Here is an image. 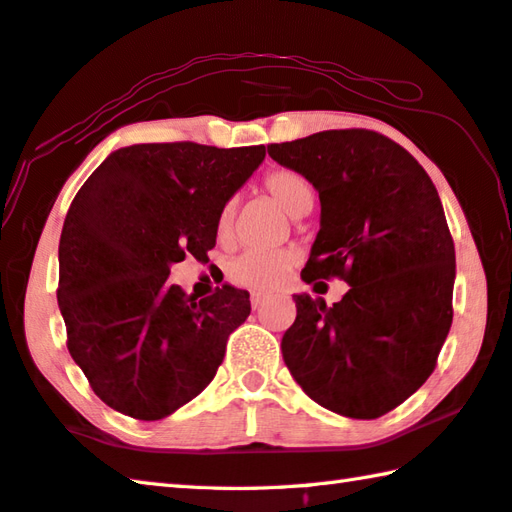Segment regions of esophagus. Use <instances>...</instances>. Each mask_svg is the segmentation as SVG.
Here are the masks:
<instances>
[{
  "label": "esophagus",
  "mask_w": 512,
  "mask_h": 512,
  "mask_svg": "<svg viewBox=\"0 0 512 512\" xmlns=\"http://www.w3.org/2000/svg\"><path fill=\"white\" fill-rule=\"evenodd\" d=\"M264 302H268V297H266V295H259V293H253V295H250V304H253V308L264 306Z\"/></svg>",
  "instance_id": "obj_1"
}]
</instances>
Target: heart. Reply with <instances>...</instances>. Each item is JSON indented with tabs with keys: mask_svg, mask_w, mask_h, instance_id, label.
I'll list each match as a JSON object with an SVG mask.
<instances>
[{
	"mask_svg": "<svg viewBox=\"0 0 512 512\" xmlns=\"http://www.w3.org/2000/svg\"><path fill=\"white\" fill-rule=\"evenodd\" d=\"M266 193L282 206L286 213L297 219L310 213L315 204V188L310 179L293 168L270 170L264 177ZM235 222V199H228L217 215V237L228 239ZM295 264L290 250H246L228 264V279L248 290H275L282 286L288 270Z\"/></svg>",
	"mask_w": 512,
	"mask_h": 512,
	"instance_id": "1",
	"label": "heart"
}]
</instances>
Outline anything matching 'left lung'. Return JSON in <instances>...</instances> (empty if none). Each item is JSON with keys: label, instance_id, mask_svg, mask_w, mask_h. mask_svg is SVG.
<instances>
[{"label": "left lung", "instance_id": "8db88e82", "mask_svg": "<svg viewBox=\"0 0 512 512\" xmlns=\"http://www.w3.org/2000/svg\"><path fill=\"white\" fill-rule=\"evenodd\" d=\"M268 155L306 175L322 202L302 279L348 284L333 306L295 295L284 362L319 406L382 417L430 377L453 324L455 244L442 199L417 159L375 130H324L268 144Z\"/></svg>", "mask_w": 512, "mask_h": 512}]
</instances>
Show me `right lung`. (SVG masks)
Wrapping results in <instances>:
<instances>
[{"mask_svg": "<svg viewBox=\"0 0 512 512\" xmlns=\"http://www.w3.org/2000/svg\"><path fill=\"white\" fill-rule=\"evenodd\" d=\"M264 157V146L137 144L79 188L59 239L57 302L68 353L106 406L155 422L213 382L250 295L224 284L197 302L168 282L170 266L208 262L219 210Z\"/></svg>", "mask_w": 512, "mask_h": 512, "instance_id": "add662e5", "label": "right lung"}]
</instances>
